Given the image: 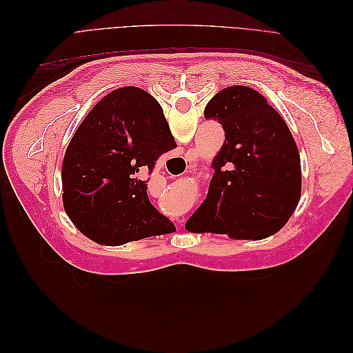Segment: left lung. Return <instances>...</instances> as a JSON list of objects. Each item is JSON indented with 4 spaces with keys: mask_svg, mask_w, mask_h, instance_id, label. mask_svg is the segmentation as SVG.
I'll list each match as a JSON object with an SVG mask.
<instances>
[{
    "mask_svg": "<svg viewBox=\"0 0 353 353\" xmlns=\"http://www.w3.org/2000/svg\"><path fill=\"white\" fill-rule=\"evenodd\" d=\"M206 119L225 131L213 159L205 201L185 228L259 240L279 231L301 199V156L283 117L249 87L219 91L205 109Z\"/></svg>",
    "mask_w": 353,
    "mask_h": 353,
    "instance_id": "1",
    "label": "left lung"
}]
</instances>
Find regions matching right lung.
Returning a JSON list of instances; mask_svg holds the SVG:
<instances>
[{"instance_id":"right-lung-1","label":"right lung","mask_w":353,"mask_h":353,"mask_svg":"<svg viewBox=\"0 0 353 353\" xmlns=\"http://www.w3.org/2000/svg\"><path fill=\"white\" fill-rule=\"evenodd\" d=\"M176 143L160 104L137 87L103 97L82 121L61 168L63 206L91 240L119 245L175 230L147 196L141 170Z\"/></svg>"}]
</instances>
